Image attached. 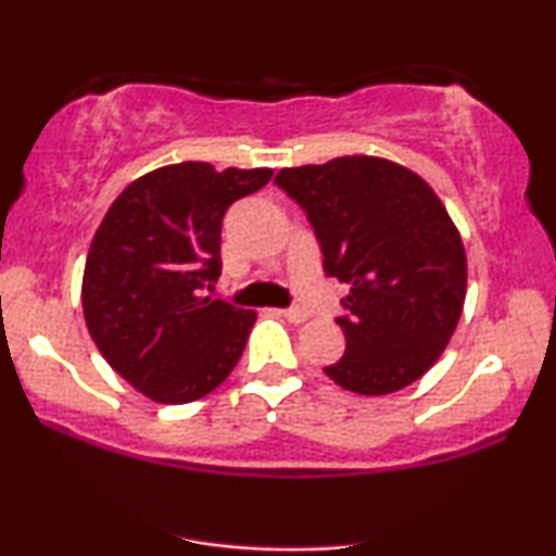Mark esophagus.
I'll list each match as a JSON object with an SVG mask.
<instances>
[{
	"label": "esophagus",
	"instance_id": "esophagus-1",
	"mask_svg": "<svg viewBox=\"0 0 556 556\" xmlns=\"http://www.w3.org/2000/svg\"><path fill=\"white\" fill-rule=\"evenodd\" d=\"M274 314L285 316L287 321H292V324H303L305 318H308V314H305L303 308H282V311H274Z\"/></svg>",
	"mask_w": 556,
	"mask_h": 556
}]
</instances>
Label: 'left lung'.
I'll return each mask as SVG.
<instances>
[{"instance_id":"obj_1","label":"left lung","mask_w":556,"mask_h":556,"mask_svg":"<svg viewBox=\"0 0 556 556\" xmlns=\"http://www.w3.org/2000/svg\"><path fill=\"white\" fill-rule=\"evenodd\" d=\"M277 185L308 214L324 269L350 287L337 318L348 348L324 374L366 397L418 381L455 334L468 287L463 238L431 185L363 154L279 169Z\"/></svg>"}]
</instances>
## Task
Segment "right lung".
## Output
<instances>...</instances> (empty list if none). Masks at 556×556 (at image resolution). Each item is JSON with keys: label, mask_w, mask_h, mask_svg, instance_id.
I'll return each mask as SVG.
<instances>
[{"label": "right lung", "mask_w": 556, "mask_h": 556, "mask_svg": "<svg viewBox=\"0 0 556 556\" xmlns=\"http://www.w3.org/2000/svg\"><path fill=\"white\" fill-rule=\"evenodd\" d=\"M266 167L180 162L114 198L83 271V316L104 361L140 394L185 405L238 366L256 311L203 295L222 271V219L271 180Z\"/></svg>", "instance_id": "right-lung-1"}]
</instances>
